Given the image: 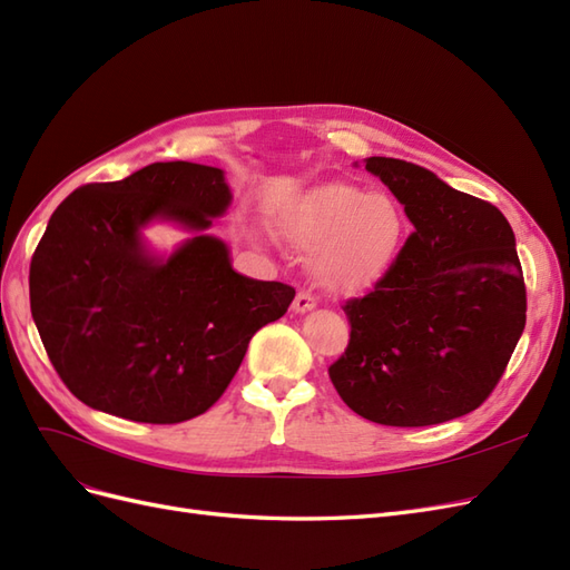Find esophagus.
Returning a JSON list of instances; mask_svg holds the SVG:
<instances>
[{
    "mask_svg": "<svg viewBox=\"0 0 570 570\" xmlns=\"http://www.w3.org/2000/svg\"><path fill=\"white\" fill-rule=\"evenodd\" d=\"M314 306H316V297L312 295V292L299 289L295 302H292V312H295V314H306V312H312Z\"/></svg>",
    "mask_w": 570,
    "mask_h": 570,
    "instance_id": "1",
    "label": "esophagus"
}]
</instances>
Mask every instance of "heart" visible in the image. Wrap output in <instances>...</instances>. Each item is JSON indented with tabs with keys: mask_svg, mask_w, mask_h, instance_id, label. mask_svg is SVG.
<instances>
[{
	"mask_svg": "<svg viewBox=\"0 0 570 570\" xmlns=\"http://www.w3.org/2000/svg\"><path fill=\"white\" fill-rule=\"evenodd\" d=\"M285 235L302 249H321L316 271L337 292H356L381 281L400 252L402 212L385 195L352 185H323L289 206Z\"/></svg>",
	"mask_w": 570,
	"mask_h": 570,
	"instance_id": "obj_1",
	"label": "heart"
}]
</instances>
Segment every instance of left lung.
<instances>
[{
    "instance_id": "obj_1",
    "label": "left lung",
    "mask_w": 570,
    "mask_h": 570,
    "mask_svg": "<svg viewBox=\"0 0 570 570\" xmlns=\"http://www.w3.org/2000/svg\"><path fill=\"white\" fill-rule=\"evenodd\" d=\"M413 233L364 297L344 302L350 344L327 368L358 416L394 428L465 416L504 375L525 327V283L504 214L416 164L366 159Z\"/></svg>"
}]
</instances>
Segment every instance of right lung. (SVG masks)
I'll use <instances>...</instances> for the list:
<instances>
[{"label":"right lung","instance_id":"1","mask_svg":"<svg viewBox=\"0 0 570 570\" xmlns=\"http://www.w3.org/2000/svg\"><path fill=\"white\" fill-rule=\"evenodd\" d=\"M228 204L220 168L166 161L57 206L30 262V312L82 404L137 423L195 419L226 392L258 327L287 312L295 287L239 275L206 235ZM154 217L198 237L151 257L139 230Z\"/></svg>","mask_w":570,"mask_h":570}]
</instances>
